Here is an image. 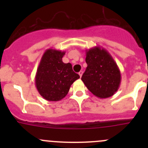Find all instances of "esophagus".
I'll return each mask as SVG.
<instances>
[{
  "instance_id": "34e87169",
  "label": "esophagus",
  "mask_w": 148,
  "mask_h": 148,
  "mask_svg": "<svg viewBox=\"0 0 148 148\" xmlns=\"http://www.w3.org/2000/svg\"><path fill=\"white\" fill-rule=\"evenodd\" d=\"M82 74H83V71H80L79 72V75L80 77H82Z\"/></svg>"
}]
</instances>
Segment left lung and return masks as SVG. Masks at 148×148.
Wrapping results in <instances>:
<instances>
[{"instance_id": "left-lung-1", "label": "left lung", "mask_w": 148, "mask_h": 148, "mask_svg": "<svg viewBox=\"0 0 148 148\" xmlns=\"http://www.w3.org/2000/svg\"><path fill=\"white\" fill-rule=\"evenodd\" d=\"M87 67L82 80L95 96L104 99L118 90L121 82L120 69L106 49L95 46L86 50Z\"/></svg>"}]
</instances>
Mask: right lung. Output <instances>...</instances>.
Masks as SVG:
<instances>
[{"instance_id":"right-lung-1","label":"right lung","mask_w":148,"mask_h":148,"mask_svg":"<svg viewBox=\"0 0 148 148\" xmlns=\"http://www.w3.org/2000/svg\"><path fill=\"white\" fill-rule=\"evenodd\" d=\"M64 51L49 49L37 68L35 84L38 93L47 101L56 102L66 96L70 86L79 78L70 63L62 62Z\"/></svg>"}]
</instances>
